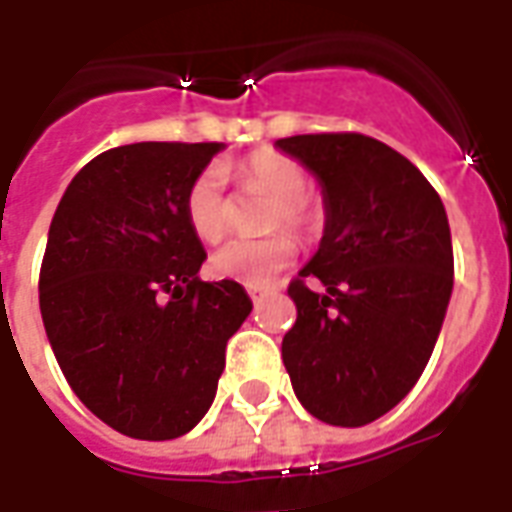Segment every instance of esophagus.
I'll use <instances>...</instances> for the list:
<instances>
[{
	"mask_svg": "<svg viewBox=\"0 0 512 512\" xmlns=\"http://www.w3.org/2000/svg\"><path fill=\"white\" fill-rule=\"evenodd\" d=\"M246 293H249V299L257 301L260 296H263V293H266V288H263V285H249V288H246Z\"/></svg>",
	"mask_w": 512,
	"mask_h": 512,
	"instance_id": "34e87169",
	"label": "esophagus"
}]
</instances>
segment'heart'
Listing matches in <instances>:
<instances>
[{
  "label": "heart",
  "mask_w": 512,
  "mask_h": 512,
  "mask_svg": "<svg viewBox=\"0 0 512 512\" xmlns=\"http://www.w3.org/2000/svg\"><path fill=\"white\" fill-rule=\"evenodd\" d=\"M235 175L246 191L268 197L274 202L268 211V230L274 233L260 241H230L211 260V271L219 279L241 282V285H266L277 271L288 266L296 255L294 235L301 241L318 238L326 222L323 202L307 189V169L296 158L285 156L271 147H260L235 167ZM183 211L191 233L205 244L222 241L230 227V208L224 197V178L219 167L200 169L186 189Z\"/></svg>",
  "instance_id": "b5f03b06"
}]
</instances>
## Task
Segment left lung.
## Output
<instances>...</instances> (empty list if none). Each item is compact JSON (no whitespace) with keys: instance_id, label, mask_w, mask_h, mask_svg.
<instances>
[{"instance_id":"left-lung-1","label":"left lung","mask_w":512,"mask_h":512,"mask_svg":"<svg viewBox=\"0 0 512 512\" xmlns=\"http://www.w3.org/2000/svg\"><path fill=\"white\" fill-rule=\"evenodd\" d=\"M277 147L321 178L326 200L321 249L288 285L296 323L282 362L312 417L362 428L411 392L433 354L452 293L447 213L428 178L373 136L299 134Z\"/></svg>"}]
</instances>
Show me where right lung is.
<instances>
[{"mask_svg": "<svg viewBox=\"0 0 512 512\" xmlns=\"http://www.w3.org/2000/svg\"><path fill=\"white\" fill-rule=\"evenodd\" d=\"M219 147H112L51 219L38 282L49 343L76 397L131 439H178L205 417L227 340L252 312L238 282L197 277L205 249L183 211Z\"/></svg>", "mask_w": 512, "mask_h": 512, "instance_id": "right-lung-1", "label": "right lung"}]
</instances>
